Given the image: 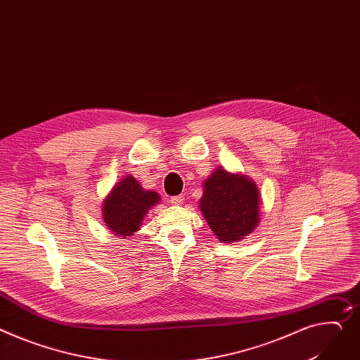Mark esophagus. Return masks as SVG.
I'll use <instances>...</instances> for the list:
<instances>
[{"mask_svg": "<svg viewBox=\"0 0 360 360\" xmlns=\"http://www.w3.org/2000/svg\"><path fill=\"white\" fill-rule=\"evenodd\" d=\"M183 202H184L183 196H173V198H170V203L173 206H180V205H183Z\"/></svg>", "mask_w": 360, "mask_h": 360, "instance_id": "obj_1", "label": "esophagus"}]
</instances>
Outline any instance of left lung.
<instances>
[{"label": "left lung", "mask_w": 360, "mask_h": 360, "mask_svg": "<svg viewBox=\"0 0 360 360\" xmlns=\"http://www.w3.org/2000/svg\"><path fill=\"white\" fill-rule=\"evenodd\" d=\"M200 210L222 242H236L251 233L259 220V193L254 181L222 169L205 181Z\"/></svg>", "instance_id": "obj_1"}]
</instances>
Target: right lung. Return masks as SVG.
Returning a JSON list of instances; mask_svg holds the SVG:
<instances>
[{"instance_id": "right-lung-1", "label": "right lung", "mask_w": 360, "mask_h": 360, "mask_svg": "<svg viewBox=\"0 0 360 360\" xmlns=\"http://www.w3.org/2000/svg\"><path fill=\"white\" fill-rule=\"evenodd\" d=\"M155 191H146L129 176L118 183L103 203L106 226L120 236H131L140 229L143 217L151 206L158 203Z\"/></svg>"}]
</instances>
